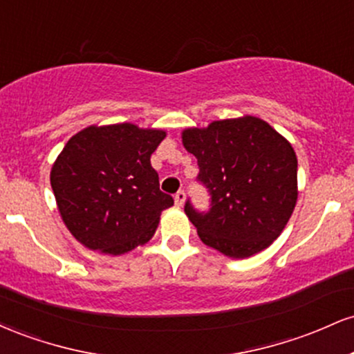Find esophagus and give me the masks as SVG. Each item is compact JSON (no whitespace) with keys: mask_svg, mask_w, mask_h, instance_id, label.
<instances>
[{"mask_svg":"<svg viewBox=\"0 0 354 354\" xmlns=\"http://www.w3.org/2000/svg\"><path fill=\"white\" fill-rule=\"evenodd\" d=\"M185 200H186L185 191H178V193L174 194V203H176V206H180V208L185 205Z\"/></svg>","mask_w":354,"mask_h":354,"instance_id":"obj_1","label":"esophagus"}]
</instances>
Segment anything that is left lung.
I'll use <instances>...</instances> for the list:
<instances>
[{"instance_id": "8db88e82", "label": "left lung", "mask_w": 354, "mask_h": 354, "mask_svg": "<svg viewBox=\"0 0 354 354\" xmlns=\"http://www.w3.org/2000/svg\"><path fill=\"white\" fill-rule=\"evenodd\" d=\"M181 138L198 160V181L211 194L206 213L189 200L185 205L201 241L236 259L266 250L298 200V160L290 141L256 116L188 128Z\"/></svg>"}]
</instances>
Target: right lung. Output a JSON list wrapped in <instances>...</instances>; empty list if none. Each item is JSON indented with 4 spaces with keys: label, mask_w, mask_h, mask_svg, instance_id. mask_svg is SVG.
<instances>
[{
    "label": "right lung",
    "mask_w": 354,
    "mask_h": 354,
    "mask_svg": "<svg viewBox=\"0 0 354 354\" xmlns=\"http://www.w3.org/2000/svg\"><path fill=\"white\" fill-rule=\"evenodd\" d=\"M163 129L131 123L88 126L51 168V188L70 233L88 250L124 254L153 238L173 198L160 189L151 154Z\"/></svg>",
    "instance_id": "obj_1"
}]
</instances>
